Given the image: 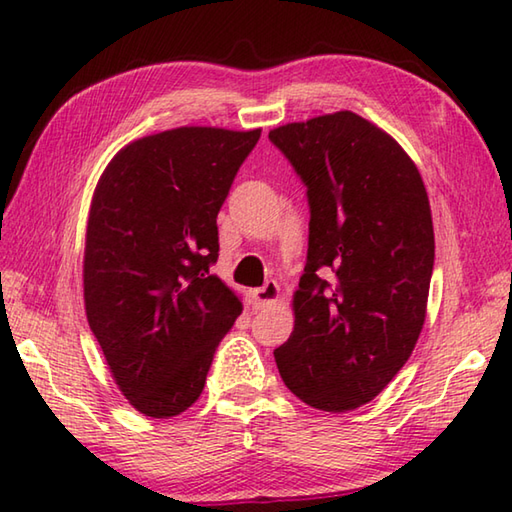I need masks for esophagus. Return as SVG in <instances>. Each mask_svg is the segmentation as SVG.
<instances>
[{"label":"esophagus","mask_w":512,"mask_h":512,"mask_svg":"<svg viewBox=\"0 0 512 512\" xmlns=\"http://www.w3.org/2000/svg\"><path fill=\"white\" fill-rule=\"evenodd\" d=\"M250 297H253L257 308H266V306H270V303H275L279 299V284L270 279L262 288H255L253 292H250Z\"/></svg>","instance_id":"34e87169"}]
</instances>
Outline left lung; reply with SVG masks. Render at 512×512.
Masks as SVG:
<instances>
[{"mask_svg": "<svg viewBox=\"0 0 512 512\" xmlns=\"http://www.w3.org/2000/svg\"><path fill=\"white\" fill-rule=\"evenodd\" d=\"M306 184L308 262L295 330L275 350L286 387L321 411L383 391L418 343L433 273V222L418 167L354 112L268 134Z\"/></svg>", "mask_w": 512, "mask_h": 512, "instance_id": "8db88e82", "label": "left lung"}]
</instances>
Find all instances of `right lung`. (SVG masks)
I'll use <instances>...</instances> for the list:
<instances>
[{
    "label": "right lung",
    "mask_w": 512,
    "mask_h": 512,
    "mask_svg": "<svg viewBox=\"0 0 512 512\" xmlns=\"http://www.w3.org/2000/svg\"><path fill=\"white\" fill-rule=\"evenodd\" d=\"M262 129L178 127L123 147L96 184L83 259L90 330L149 418L200 398L242 301L209 270L217 213Z\"/></svg>",
    "instance_id": "add662e5"
}]
</instances>
